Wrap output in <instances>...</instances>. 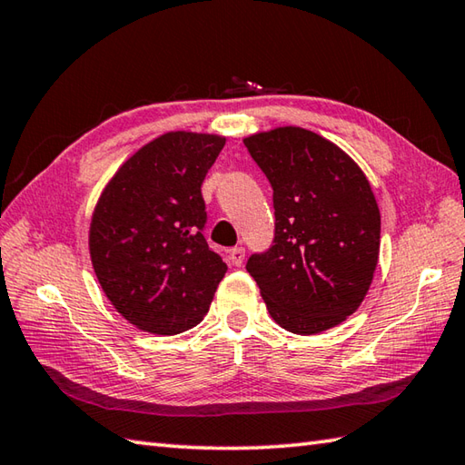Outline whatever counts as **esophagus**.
Listing matches in <instances>:
<instances>
[{
    "label": "esophagus",
    "instance_id": "esophagus-1",
    "mask_svg": "<svg viewBox=\"0 0 465 465\" xmlns=\"http://www.w3.org/2000/svg\"><path fill=\"white\" fill-rule=\"evenodd\" d=\"M230 260H232L233 265H238V268H240V265L245 260V250L243 248H232L230 250Z\"/></svg>",
    "mask_w": 465,
    "mask_h": 465
}]
</instances>
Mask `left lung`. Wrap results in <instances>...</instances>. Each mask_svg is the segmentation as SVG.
Wrapping results in <instances>:
<instances>
[{"instance_id":"8db88e82","label":"left lung","mask_w":465,"mask_h":465,"mask_svg":"<svg viewBox=\"0 0 465 465\" xmlns=\"http://www.w3.org/2000/svg\"><path fill=\"white\" fill-rule=\"evenodd\" d=\"M273 190V245L248 260L275 323L322 333L360 308L380 258L368 177L325 137L295 125L243 140Z\"/></svg>"}]
</instances>
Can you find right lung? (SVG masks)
<instances>
[{
  "label": "right lung",
  "mask_w": 465,
  "mask_h": 465,
  "mask_svg": "<svg viewBox=\"0 0 465 465\" xmlns=\"http://www.w3.org/2000/svg\"><path fill=\"white\" fill-rule=\"evenodd\" d=\"M223 145L222 135L167 132L124 162L95 203L94 272L135 328L182 333L210 310L227 265L203 238L202 183Z\"/></svg>",
  "instance_id": "1"
}]
</instances>
